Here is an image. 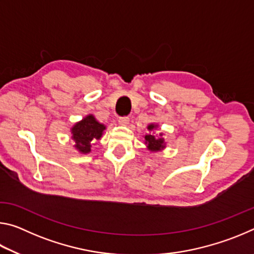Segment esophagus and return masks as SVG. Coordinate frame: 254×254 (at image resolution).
Listing matches in <instances>:
<instances>
[{
    "label": "esophagus",
    "instance_id": "obj_1",
    "mask_svg": "<svg viewBox=\"0 0 254 254\" xmlns=\"http://www.w3.org/2000/svg\"><path fill=\"white\" fill-rule=\"evenodd\" d=\"M128 122H130V119H128L127 117L119 118V123L121 124V126H127Z\"/></svg>",
    "mask_w": 254,
    "mask_h": 254
}]
</instances>
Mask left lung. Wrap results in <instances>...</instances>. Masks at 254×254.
<instances>
[{
	"mask_svg": "<svg viewBox=\"0 0 254 254\" xmlns=\"http://www.w3.org/2000/svg\"><path fill=\"white\" fill-rule=\"evenodd\" d=\"M158 127V124H149L148 126V130L151 132L153 130H156ZM144 143L147 144V148L150 150V151H161L162 149H165L166 147V142L165 139L162 137V133L159 134V136H156L151 133H148V134L144 135Z\"/></svg>",
	"mask_w": 254,
	"mask_h": 254,
	"instance_id": "obj_1",
	"label": "left lung"
}]
</instances>
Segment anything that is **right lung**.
<instances>
[{"instance_id": "right-lung-1", "label": "right lung", "mask_w": 254, "mask_h": 254, "mask_svg": "<svg viewBox=\"0 0 254 254\" xmlns=\"http://www.w3.org/2000/svg\"><path fill=\"white\" fill-rule=\"evenodd\" d=\"M105 126L89 114L71 127V139L75 141V148L80 153L91 152L92 143L100 140L105 130Z\"/></svg>"}]
</instances>
